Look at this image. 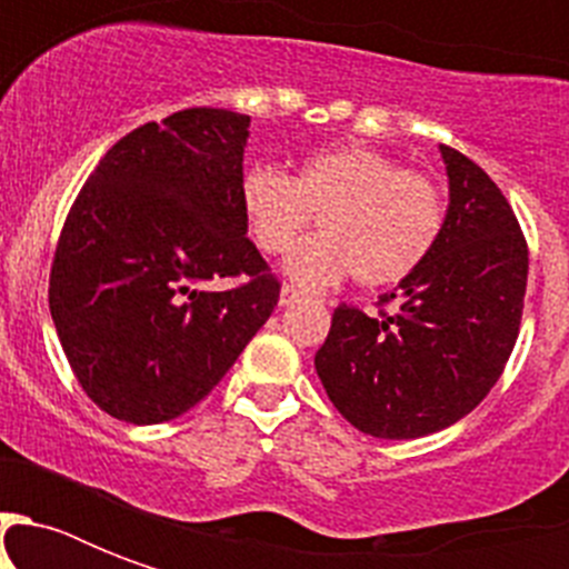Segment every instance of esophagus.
Instances as JSON below:
<instances>
[{
	"label": "esophagus",
	"mask_w": 569,
	"mask_h": 569,
	"mask_svg": "<svg viewBox=\"0 0 569 569\" xmlns=\"http://www.w3.org/2000/svg\"><path fill=\"white\" fill-rule=\"evenodd\" d=\"M303 298V292H298L295 286H283L280 289V307H292V303H298Z\"/></svg>",
	"instance_id": "obj_1"
}]
</instances>
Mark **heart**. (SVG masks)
Segmentation results:
<instances>
[{
    "label": "heart",
    "instance_id": "1",
    "mask_svg": "<svg viewBox=\"0 0 569 569\" xmlns=\"http://www.w3.org/2000/svg\"><path fill=\"white\" fill-rule=\"evenodd\" d=\"M239 200L266 253H286L319 214V236L286 259V274L303 289H328L351 274L363 286L401 283L431 257L446 223L437 182L369 144L316 150L295 180L274 164H250Z\"/></svg>",
    "mask_w": 569,
    "mask_h": 569
}]
</instances>
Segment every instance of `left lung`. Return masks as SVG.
<instances>
[{
	"label": "left lung",
	"instance_id": "8db88e82",
	"mask_svg": "<svg viewBox=\"0 0 569 569\" xmlns=\"http://www.w3.org/2000/svg\"><path fill=\"white\" fill-rule=\"evenodd\" d=\"M449 209L425 266L378 319L337 307L316 355L325 392L357 431L416 440L449 428L493 389L520 333L529 248L505 194L440 144Z\"/></svg>",
	"mask_w": 569,
	"mask_h": 569
}]
</instances>
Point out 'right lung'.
I'll use <instances>...</instances> for the list:
<instances>
[{"mask_svg":"<svg viewBox=\"0 0 569 569\" xmlns=\"http://www.w3.org/2000/svg\"><path fill=\"white\" fill-rule=\"evenodd\" d=\"M248 129L227 109L132 129L67 214L49 312L82 389L114 419L159 425L191 410L274 312L280 283L239 200ZM221 276L242 286L202 289Z\"/></svg>","mask_w":569,"mask_h":569,"instance_id":"right-lung-1","label":"right lung"}]
</instances>
